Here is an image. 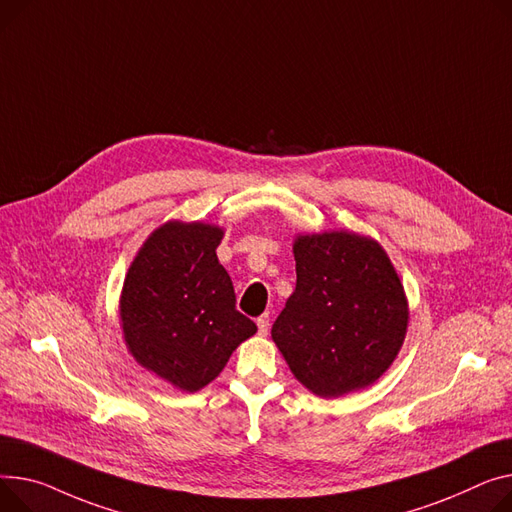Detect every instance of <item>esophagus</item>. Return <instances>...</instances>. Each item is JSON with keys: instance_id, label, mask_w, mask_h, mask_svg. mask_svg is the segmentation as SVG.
<instances>
[{"instance_id": "esophagus-1", "label": "esophagus", "mask_w": 512, "mask_h": 512, "mask_svg": "<svg viewBox=\"0 0 512 512\" xmlns=\"http://www.w3.org/2000/svg\"><path fill=\"white\" fill-rule=\"evenodd\" d=\"M257 329H259V335H267V331H269V315H261L257 319Z\"/></svg>"}]
</instances>
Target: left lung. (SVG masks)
<instances>
[{"label": "left lung", "instance_id": "1", "mask_svg": "<svg viewBox=\"0 0 512 512\" xmlns=\"http://www.w3.org/2000/svg\"><path fill=\"white\" fill-rule=\"evenodd\" d=\"M296 290L271 327L294 377L321 397L377 381L407 329V302L379 243L352 232L298 236Z\"/></svg>", "mask_w": 512, "mask_h": 512}]
</instances>
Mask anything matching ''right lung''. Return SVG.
I'll return each instance as SVG.
<instances>
[{
    "label": "right lung",
    "instance_id": "add662e5",
    "mask_svg": "<svg viewBox=\"0 0 512 512\" xmlns=\"http://www.w3.org/2000/svg\"><path fill=\"white\" fill-rule=\"evenodd\" d=\"M222 230L168 222L133 259L121 296L125 342L142 366L183 391L214 381L257 325L236 311L216 249Z\"/></svg>",
    "mask_w": 512,
    "mask_h": 512
}]
</instances>
